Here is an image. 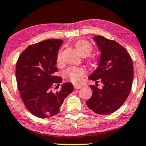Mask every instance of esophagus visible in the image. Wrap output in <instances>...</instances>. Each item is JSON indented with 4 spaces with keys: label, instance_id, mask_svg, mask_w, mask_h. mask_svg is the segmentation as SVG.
I'll return each mask as SVG.
<instances>
[{
    "label": "esophagus",
    "instance_id": "obj_1",
    "mask_svg": "<svg viewBox=\"0 0 146 146\" xmlns=\"http://www.w3.org/2000/svg\"><path fill=\"white\" fill-rule=\"evenodd\" d=\"M82 87V85H74V89H81Z\"/></svg>",
    "mask_w": 146,
    "mask_h": 146
}]
</instances>
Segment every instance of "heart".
I'll list each match as a JSON object with an SVG mask.
<instances>
[{"mask_svg": "<svg viewBox=\"0 0 146 146\" xmlns=\"http://www.w3.org/2000/svg\"><path fill=\"white\" fill-rule=\"evenodd\" d=\"M75 47L78 52L82 56L85 57L89 55L93 50V47L89 42L85 40H79L75 44ZM57 61L58 63H61L62 61V52H59L57 56ZM85 69L81 67H69L65 71L64 75L69 81L73 83H77L81 81L83 77L86 75Z\"/></svg>", "mask_w": 146, "mask_h": 146, "instance_id": "b5f03b06", "label": "heart"}]
</instances>
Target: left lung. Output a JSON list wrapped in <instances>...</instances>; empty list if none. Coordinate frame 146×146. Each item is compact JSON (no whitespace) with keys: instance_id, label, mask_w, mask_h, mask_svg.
<instances>
[{"instance_id":"8db88e82","label":"left lung","mask_w":146,"mask_h":146,"mask_svg":"<svg viewBox=\"0 0 146 146\" xmlns=\"http://www.w3.org/2000/svg\"><path fill=\"white\" fill-rule=\"evenodd\" d=\"M100 51L97 69L89 79L96 81L90 85L91 98L87 100L88 108L98 114L113 113L124 103L132 89L134 67L131 57L124 47L102 36L93 38ZM104 86L100 89L97 83Z\"/></svg>"}]
</instances>
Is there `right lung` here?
Here are the masks:
<instances>
[{"label": "right lung", "mask_w": 146, "mask_h": 146, "mask_svg": "<svg viewBox=\"0 0 146 146\" xmlns=\"http://www.w3.org/2000/svg\"><path fill=\"white\" fill-rule=\"evenodd\" d=\"M63 40L50 39L26 48L18 57L16 79L20 97L30 112L38 118H48L60 112L65 98L73 91L70 83L56 89L62 79L55 75L57 52Z\"/></svg>", "instance_id": "add662e5"}]
</instances>
